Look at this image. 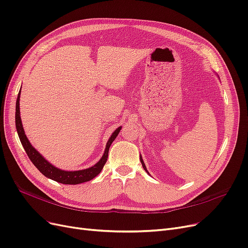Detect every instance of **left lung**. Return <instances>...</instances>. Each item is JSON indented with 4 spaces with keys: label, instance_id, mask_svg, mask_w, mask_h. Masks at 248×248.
I'll return each mask as SVG.
<instances>
[{
    "label": "left lung",
    "instance_id": "left-lung-1",
    "mask_svg": "<svg viewBox=\"0 0 248 248\" xmlns=\"http://www.w3.org/2000/svg\"><path fill=\"white\" fill-rule=\"evenodd\" d=\"M140 160H141V163H142V166H143V169L146 170V171H147L148 172V170H147V169H146V167H145V163H144V161H143V159H142V157L140 156ZM149 173V172H148Z\"/></svg>",
    "mask_w": 248,
    "mask_h": 248
}]
</instances>
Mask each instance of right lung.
Instances as JSON below:
<instances>
[{
  "instance_id": "right-lung-1",
  "label": "right lung",
  "mask_w": 248,
  "mask_h": 248,
  "mask_svg": "<svg viewBox=\"0 0 248 248\" xmlns=\"http://www.w3.org/2000/svg\"><path fill=\"white\" fill-rule=\"evenodd\" d=\"M19 100H20V91H19V93H18L17 100H16V112H15V124H16L18 137H19L20 142L27 154V156L30 157L31 162L34 164V167L38 169L45 177H47L53 181L62 183V184L77 185V184H80V183L88 182L99 175L100 171L102 170L104 164L107 161L110 145L112 144V142L117 137L119 131L122 130V126L117 127V129L111 135V137H110L107 144H106V148H105L102 158H101L95 164V166H93L92 168H89V169H86V170H75V171L62 170L60 169H57L56 167H54L53 164H51L50 162L46 160L42 156V155L32 147L31 142L29 141V139H27V137L23 130V126H22L21 118H20Z\"/></svg>"
}]
</instances>
